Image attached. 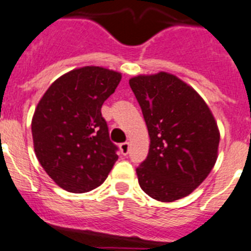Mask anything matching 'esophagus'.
I'll return each mask as SVG.
<instances>
[{"label": "esophagus", "mask_w": 251, "mask_h": 251, "mask_svg": "<svg viewBox=\"0 0 251 251\" xmlns=\"http://www.w3.org/2000/svg\"><path fill=\"white\" fill-rule=\"evenodd\" d=\"M119 148H120L121 153H123V155H127L128 149H130V144H128V142H123V144H120Z\"/></svg>", "instance_id": "34e87169"}]
</instances>
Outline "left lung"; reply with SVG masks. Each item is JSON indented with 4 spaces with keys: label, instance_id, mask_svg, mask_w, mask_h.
<instances>
[{
    "label": "left lung",
    "instance_id": "1",
    "mask_svg": "<svg viewBox=\"0 0 251 251\" xmlns=\"http://www.w3.org/2000/svg\"><path fill=\"white\" fill-rule=\"evenodd\" d=\"M150 136L146 160L136 169L141 189L171 202L190 195L218 159L220 131L204 99L169 72L130 78Z\"/></svg>",
    "mask_w": 251,
    "mask_h": 251
}]
</instances>
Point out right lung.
<instances>
[{"label":"right lung","instance_id":"right-lung-1","mask_svg":"<svg viewBox=\"0 0 251 251\" xmlns=\"http://www.w3.org/2000/svg\"><path fill=\"white\" fill-rule=\"evenodd\" d=\"M121 77L105 67H78L53 81L36 106L31 123L36 157L69 193L100 186L119 157L101 106Z\"/></svg>","mask_w":251,"mask_h":251}]
</instances>
